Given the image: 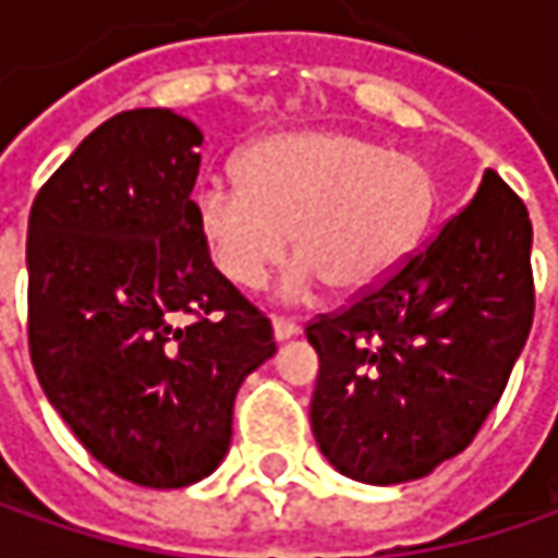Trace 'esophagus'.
<instances>
[{
  "label": "esophagus",
  "mask_w": 558,
  "mask_h": 558,
  "mask_svg": "<svg viewBox=\"0 0 558 558\" xmlns=\"http://www.w3.org/2000/svg\"><path fill=\"white\" fill-rule=\"evenodd\" d=\"M298 332H301V326H298L294 319L272 316V335H276V341H289V338H294Z\"/></svg>",
  "instance_id": "34e87169"
}]
</instances>
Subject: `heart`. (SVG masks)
I'll list each match as a JSON object with an SVG mask.
<instances>
[{"mask_svg": "<svg viewBox=\"0 0 558 558\" xmlns=\"http://www.w3.org/2000/svg\"><path fill=\"white\" fill-rule=\"evenodd\" d=\"M239 185L195 195V226L214 267L239 289H260L294 235L291 298L323 279L360 294L395 272L435 217L432 170L413 155L344 130H286L251 142Z\"/></svg>", "mask_w": 558, "mask_h": 558, "instance_id": "b5f03b06", "label": "heart"}]
</instances>
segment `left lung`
Masks as SVG:
<instances>
[{"label": "left lung", "instance_id": "left-lung-1", "mask_svg": "<svg viewBox=\"0 0 558 558\" xmlns=\"http://www.w3.org/2000/svg\"><path fill=\"white\" fill-rule=\"evenodd\" d=\"M531 319L527 207L484 170L472 202L418 254L307 326L323 457L354 482L400 484L462 453L504 395Z\"/></svg>", "mask_w": 558, "mask_h": 558}]
</instances>
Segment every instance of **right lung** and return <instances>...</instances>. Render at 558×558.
Segmentation results:
<instances>
[{"label":"right lung","instance_id":"1","mask_svg":"<svg viewBox=\"0 0 558 558\" xmlns=\"http://www.w3.org/2000/svg\"><path fill=\"white\" fill-rule=\"evenodd\" d=\"M202 130L170 108L105 120L33 198L27 341L43 391L105 469L207 478L272 326L210 264L192 210Z\"/></svg>","mask_w":558,"mask_h":558}]
</instances>
